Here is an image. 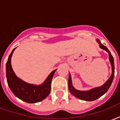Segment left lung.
<instances>
[{"instance_id": "left-lung-1", "label": "left lung", "mask_w": 120, "mask_h": 120, "mask_svg": "<svg viewBox=\"0 0 120 120\" xmlns=\"http://www.w3.org/2000/svg\"><path fill=\"white\" fill-rule=\"evenodd\" d=\"M96 42L100 44V47L102 49L105 50L109 54V59L111 63V68H112V74L111 76L106 81L105 83L100 87H96L94 88H93L90 90H80L76 89L73 86L72 83V79H71V75L69 73V80H68V87H69V90L70 93L75 96L76 98H79L80 100L85 101H93L98 99L101 96L103 95L108 90V89L110 87L111 83L113 81L114 76V58L111 55V52L109 51V49L103 45L100 41L99 39H96Z\"/></svg>"}]
</instances>
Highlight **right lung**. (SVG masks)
I'll use <instances>...</instances> for the list:
<instances>
[{"mask_svg":"<svg viewBox=\"0 0 120 120\" xmlns=\"http://www.w3.org/2000/svg\"><path fill=\"white\" fill-rule=\"evenodd\" d=\"M15 48L9 55L6 63V78L9 88L15 96L29 103L39 102L49 94L51 83L56 69L53 70L45 80L40 85H34L26 82L17 77L11 66V57Z\"/></svg>","mask_w":120,"mask_h":120,"instance_id":"1","label":"right lung"}]
</instances>
